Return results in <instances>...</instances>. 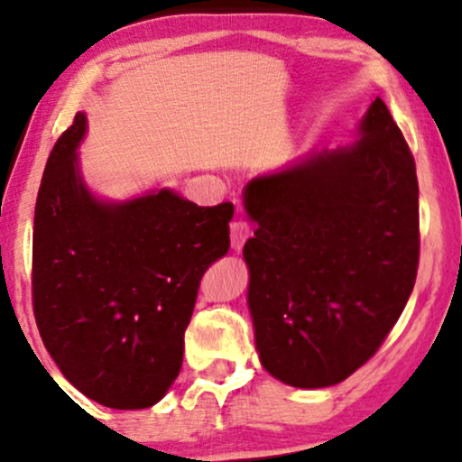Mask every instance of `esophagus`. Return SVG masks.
Wrapping results in <instances>:
<instances>
[{
    "mask_svg": "<svg viewBox=\"0 0 462 462\" xmlns=\"http://www.w3.org/2000/svg\"><path fill=\"white\" fill-rule=\"evenodd\" d=\"M252 236V227H249L247 221H232L230 224V243L235 252H241L243 245H245L247 238Z\"/></svg>",
    "mask_w": 462,
    "mask_h": 462,
    "instance_id": "obj_1",
    "label": "esophagus"
}]
</instances>
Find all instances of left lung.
<instances>
[{
  "mask_svg": "<svg viewBox=\"0 0 462 462\" xmlns=\"http://www.w3.org/2000/svg\"><path fill=\"white\" fill-rule=\"evenodd\" d=\"M418 198L413 154L379 97L351 146L247 182V305L269 374L329 387L379 351L418 275Z\"/></svg>",
  "mask_w": 462,
  "mask_h": 462,
  "instance_id": "8db88e82",
  "label": "left lung"
}]
</instances>
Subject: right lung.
Wrapping results in <instances>:
<instances>
[{
	"mask_svg": "<svg viewBox=\"0 0 462 462\" xmlns=\"http://www.w3.org/2000/svg\"><path fill=\"white\" fill-rule=\"evenodd\" d=\"M77 114L49 154L34 213L38 331L72 385L109 409L157 404L180 372L202 275L230 249V202L198 207L171 189L94 198Z\"/></svg>",
	"mask_w": 462,
	"mask_h": 462,
	"instance_id": "1",
	"label": "right lung"
}]
</instances>
